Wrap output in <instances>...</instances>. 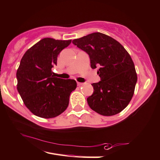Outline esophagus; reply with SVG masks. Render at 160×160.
Masks as SVG:
<instances>
[{
    "label": "esophagus",
    "mask_w": 160,
    "mask_h": 160,
    "mask_svg": "<svg viewBox=\"0 0 160 160\" xmlns=\"http://www.w3.org/2000/svg\"><path fill=\"white\" fill-rule=\"evenodd\" d=\"M77 85H78V86H82V85H84V83H81V82H77Z\"/></svg>",
    "instance_id": "esophagus-1"
}]
</instances>
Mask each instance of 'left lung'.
I'll return each instance as SVG.
<instances>
[{
    "mask_svg": "<svg viewBox=\"0 0 160 160\" xmlns=\"http://www.w3.org/2000/svg\"><path fill=\"white\" fill-rule=\"evenodd\" d=\"M72 43L89 54L92 68L99 67L101 81L93 83L88 98L93 110L104 116L118 114L128 106L137 82L134 63L120 42L97 32L75 39Z\"/></svg>",
    "mask_w": 160,
    "mask_h": 160,
    "instance_id": "8db88e82",
    "label": "left lung"
}]
</instances>
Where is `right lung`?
<instances>
[{
    "label": "right lung",
    "instance_id": "1",
    "mask_svg": "<svg viewBox=\"0 0 160 160\" xmlns=\"http://www.w3.org/2000/svg\"><path fill=\"white\" fill-rule=\"evenodd\" d=\"M71 40H40L25 52L17 71V91L25 106L38 117L52 118L65 111L76 81L54 77L52 68Z\"/></svg>",
    "mask_w": 160,
    "mask_h": 160
}]
</instances>
